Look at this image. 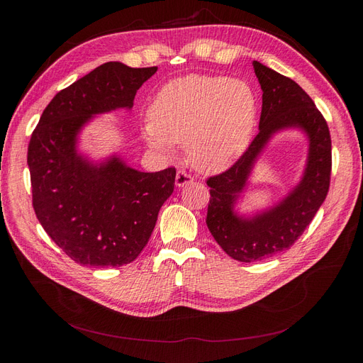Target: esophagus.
<instances>
[{"mask_svg":"<svg viewBox=\"0 0 363 363\" xmlns=\"http://www.w3.org/2000/svg\"><path fill=\"white\" fill-rule=\"evenodd\" d=\"M192 182H194V179L189 174H186L184 171H179L177 174H175V186H177V188H184L186 184H189Z\"/></svg>","mask_w":363,"mask_h":363,"instance_id":"obj_1","label":"esophagus"}]
</instances>
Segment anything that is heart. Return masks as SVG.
Masks as SVG:
<instances>
[{
  "label": "heart",
  "mask_w": 363,
  "mask_h": 363,
  "mask_svg": "<svg viewBox=\"0 0 363 363\" xmlns=\"http://www.w3.org/2000/svg\"><path fill=\"white\" fill-rule=\"evenodd\" d=\"M256 116V94L247 82L191 74L162 87L142 133L152 150L168 157L184 144L196 171L218 174L248 150Z\"/></svg>",
  "instance_id": "b5f03b06"
}]
</instances>
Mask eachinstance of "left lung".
I'll use <instances>...</instances> for the list:
<instances>
[{"label": "left lung", "instance_id": "obj_1", "mask_svg": "<svg viewBox=\"0 0 363 363\" xmlns=\"http://www.w3.org/2000/svg\"><path fill=\"white\" fill-rule=\"evenodd\" d=\"M262 89L259 135L228 171L211 177L206 224L230 257L256 262L288 250L311 224L324 203L332 171V140L325 119L312 98L294 80L260 62H252ZM298 130L308 142L301 179L281 199L265 208L240 211L254 168L273 138Z\"/></svg>", "mask_w": 363, "mask_h": 363}]
</instances>
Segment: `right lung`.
Listing matches in <instances>:
<instances>
[{"label":"right lung","mask_w":363,"mask_h":363,"mask_svg":"<svg viewBox=\"0 0 363 363\" xmlns=\"http://www.w3.org/2000/svg\"><path fill=\"white\" fill-rule=\"evenodd\" d=\"M156 71L101 65L54 96L31 135L33 207L48 236L80 265L133 262L174 191V168L144 172L119 151L95 159L80 150L84 128L101 115L131 111L138 89Z\"/></svg>","instance_id":"obj_1"}]
</instances>
